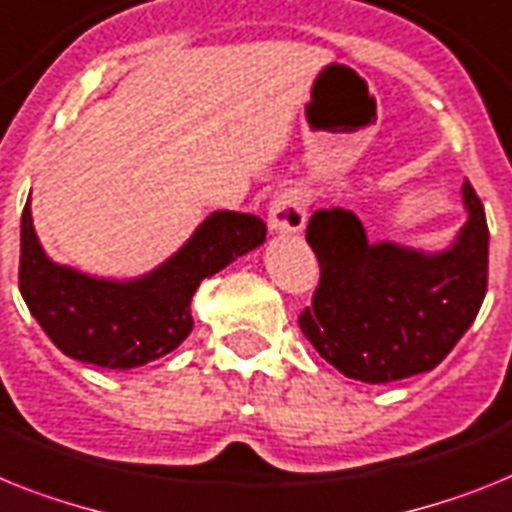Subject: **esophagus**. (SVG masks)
<instances>
[{
  "mask_svg": "<svg viewBox=\"0 0 512 512\" xmlns=\"http://www.w3.org/2000/svg\"><path fill=\"white\" fill-rule=\"evenodd\" d=\"M308 196L301 188H287L269 206V227L277 232H301L306 225Z\"/></svg>",
  "mask_w": 512,
  "mask_h": 512,
  "instance_id": "34e87169",
  "label": "esophagus"
}]
</instances>
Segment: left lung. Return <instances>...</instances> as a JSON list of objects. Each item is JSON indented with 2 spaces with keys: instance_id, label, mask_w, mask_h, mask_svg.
<instances>
[{
  "instance_id": "left-lung-1",
  "label": "left lung",
  "mask_w": 512,
  "mask_h": 512,
  "mask_svg": "<svg viewBox=\"0 0 512 512\" xmlns=\"http://www.w3.org/2000/svg\"><path fill=\"white\" fill-rule=\"evenodd\" d=\"M468 222L434 256L369 243L348 209H319L306 240L319 261L311 306L298 316L319 356L345 377L387 384L432 371L474 324L487 295L489 227L474 185H463Z\"/></svg>"
}]
</instances>
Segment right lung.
<instances>
[{
    "mask_svg": "<svg viewBox=\"0 0 512 512\" xmlns=\"http://www.w3.org/2000/svg\"><path fill=\"white\" fill-rule=\"evenodd\" d=\"M264 238L259 217L214 211L167 264L141 280H96L46 256L25 201L18 285L28 311L65 356L101 369H133L175 350L193 329L190 301L198 285Z\"/></svg>",
    "mask_w": 512,
    "mask_h": 512,
    "instance_id": "right-lung-1",
    "label": "right lung"
}]
</instances>
